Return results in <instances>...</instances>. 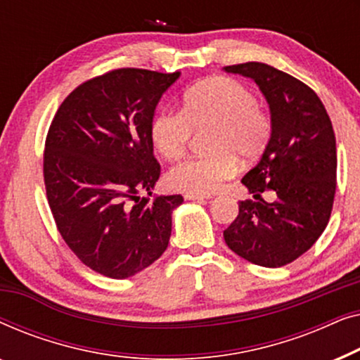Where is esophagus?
Listing matches in <instances>:
<instances>
[{
  "label": "esophagus",
  "mask_w": 360,
  "mask_h": 360,
  "mask_svg": "<svg viewBox=\"0 0 360 360\" xmlns=\"http://www.w3.org/2000/svg\"><path fill=\"white\" fill-rule=\"evenodd\" d=\"M210 195H196V193H185V200H193V201H203L210 200Z\"/></svg>",
  "instance_id": "esophagus-1"
}]
</instances>
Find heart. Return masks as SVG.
Listing matches in <instances>:
<instances>
[{
	"label": "heart",
	"instance_id": "1",
	"mask_svg": "<svg viewBox=\"0 0 360 360\" xmlns=\"http://www.w3.org/2000/svg\"><path fill=\"white\" fill-rule=\"evenodd\" d=\"M206 157L172 167L167 181L185 193L210 195L238 172V159H255L270 136V120L257 106L250 88L234 78L201 82L184 95L181 111L164 108L150 122L152 144L165 159H179L193 131L210 129Z\"/></svg>",
	"mask_w": 360,
	"mask_h": 360
}]
</instances>
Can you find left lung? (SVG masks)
<instances>
[{
    "instance_id": "obj_1",
    "label": "left lung",
    "mask_w": 360,
    "mask_h": 360,
    "mask_svg": "<svg viewBox=\"0 0 360 360\" xmlns=\"http://www.w3.org/2000/svg\"><path fill=\"white\" fill-rule=\"evenodd\" d=\"M224 70L252 78L270 110V139L240 181L255 200L265 189L278 195L274 204L240 201L224 240L249 262L282 267L316 243L331 216L338 167L331 120L311 88L267 63Z\"/></svg>"
}]
</instances>
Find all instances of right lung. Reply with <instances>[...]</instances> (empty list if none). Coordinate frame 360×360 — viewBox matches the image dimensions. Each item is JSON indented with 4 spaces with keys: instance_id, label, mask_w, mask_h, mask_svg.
Returning a JSON list of instances; mask_svg holds the SVG:
<instances>
[{
    "instance_id": "obj_1",
    "label": "right lung",
    "mask_w": 360,
    "mask_h": 360,
    "mask_svg": "<svg viewBox=\"0 0 360 360\" xmlns=\"http://www.w3.org/2000/svg\"><path fill=\"white\" fill-rule=\"evenodd\" d=\"M180 72L120 68L65 98L49 129L44 181L57 229L78 259L110 278L154 264L181 195L141 198L160 176L150 122Z\"/></svg>"
}]
</instances>
